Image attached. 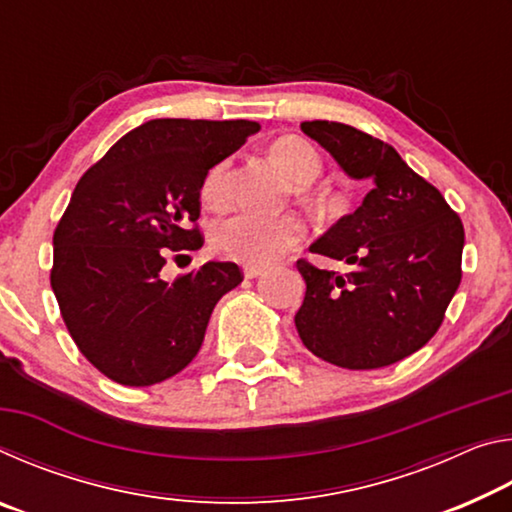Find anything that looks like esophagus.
<instances>
[{
	"mask_svg": "<svg viewBox=\"0 0 512 512\" xmlns=\"http://www.w3.org/2000/svg\"><path fill=\"white\" fill-rule=\"evenodd\" d=\"M244 275L248 277V280H255V277H259V275H264V268L262 266H244Z\"/></svg>",
	"mask_w": 512,
	"mask_h": 512,
	"instance_id": "obj_1",
	"label": "esophagus"
}]
</instances>
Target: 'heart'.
Wrapping results in <instances>:
<instances>
[{
	"label": "heart",
	"mask_w": 512,
	"mask_h": 512,
	"mask_svg": "<svg viewBox=\"0 0 512 512\" xmlns=\"http://www.w3.org/2000/svg\"><path fill=\"white\" fill-rule=\"evenodd\" d=\"M268 155L296 183L300 194L309 196L314 192L311 183L323 171V162L314 146L300 137H280L273 142ZM225 178H228V162H216L205 173L201 187L205 203L219 205L223 201L228 192ZM302 237H305V223L291 214L259 216L253 212H235L216 221L212 228L216 253L246 264H273Z\"/></svg>",
	"instance_id": "heart-1"
}]
</instances>
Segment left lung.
Wrapping results in <instances>:
<instances>
[{
  "instance_id": "1",
  "label": "left lung",
  "mask_w": 512,
  "mask_h": 512,
  "mask_svg": "<svg viewBox=\"0 0 512 512\" xmlns=\"http://www.w3.org/2000/svg\"><path fill=\"white\" fill-rule=\"evenodd\" d=\"M300 128L350 178L368 180L370 192L309 246L350 264L348 273L298 259L307 282L298 334L309 352L334 366H391L443 325L463 275V223L391 144L339 121H302Z\"/></svg>"
}]
</instances>
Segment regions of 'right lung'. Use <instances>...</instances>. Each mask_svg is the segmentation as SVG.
Instances as JSON below:
<instances>
[{
    "mask_svg": "<svg viewBox=\"0 0 512 512\" xmlns=\"http://www.w3.org/2000/svg\"><path fill=\"white\" fill-rule=\"evenodd\" d=\"M257 121L151 119L83 173L54 232L51 289L83 357L124 386L178 375L203 345L212 309L244 280L207 262L173 282L167 255L198 250L201 187Z\"/></svg>",
    "mask_w": 512,
    "mask_h": 512,
    "instance_id": "add662e5",
    "label": "right lung"
}]
</instances>
